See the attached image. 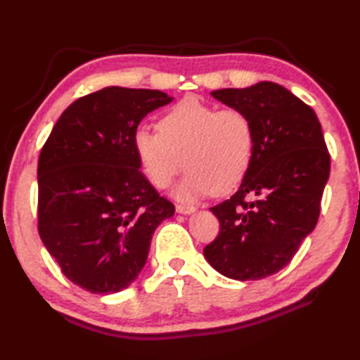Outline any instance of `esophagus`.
<instances>
[{
	"label": "esophagus",
	"mask_w": 360,
	"mask_h": 360,
	"mask_svg": "<svg viewBox=\"0 0 360 360\" xmlns=\"http://www.w3.org/2000/svg\"><path fill=\"white\" fill-rule=\"evenodd\" d=\"M176 211L179 212V214H192L195 211V206L192 205H176Z\"/></svg>",
	"instance_id": "esophagus-1"
}]
</instances>
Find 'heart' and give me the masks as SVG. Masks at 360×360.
Here are the masks:
<instances>
[{
	"label": "heart",
	"instance_id": "b5f03b06",
	"mask_svg": "<svg viewBox=\"0 0 360 360\" xmlns=\"http://www.w3.org/2000/svg\"><path fill=\"white\" fill-rule=\"evenodd\" d=\"M157 127L158 131L143 127L133 136L139 165L152 186L169 187L186 167L188 172L176 197L195 200L229 193L246 178L255 131L251 117L241 109H217L187 96L169 108Z\"/></svg>",
	"mask_w": 360,
	"mask_h": 360
}]
</instances>
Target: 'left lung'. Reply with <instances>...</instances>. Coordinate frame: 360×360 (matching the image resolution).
I'll return each mask as SVG.
<instances>
[{
	"instance_id": "1",
	"label": "left lung",
	"mask_w": 360,
	"mask_h": 360,
	"mask_svg": "<svg viewBox=\"0 0 360 360\" xmlns=\"http://www.w3.org/2000/svg\"><path fill=\"white\" fill-rule=\"evenodd\" d=\"M211 95L251 117L255 148L238 191L211 208L221 229L203 254L221 275L254 281L288 265L314 230L330 155L313 109L283 85L264 81Z\"/></svg>"
}]
</instances>
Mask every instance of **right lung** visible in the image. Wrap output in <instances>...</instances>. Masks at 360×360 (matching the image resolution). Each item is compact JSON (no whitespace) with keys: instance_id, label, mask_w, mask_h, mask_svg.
Segmentation results:
<instances>
[{"instance_id":"add662e5","label":"right lung","mask_w":360,"mask_h":360,"mask_svg":"<svg viewBox=\"0 0 360 360\" xmlns=\"http://www.w3.org/2000/svg\"><path fill=\"white\" fill-rule=\"evenodd\" d=\"M173 101L160 90L106 87L65 109L38 160V231L63 275L92 294L138 278L158 224L174 214L139 172L136 129Z\"/></svg>"}]
</instances>
